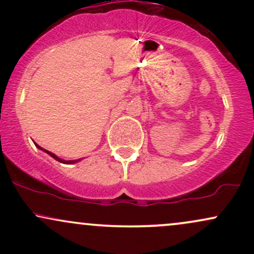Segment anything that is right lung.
Instances as JSON below:
<instances>
[{
	"label": "right lung",
	"mask_w": 254,
	"mask_h": 254,
	"mask_svg": "<svg viewBox=\"0 0 254 254\" xmlns=\"http://www.w3.org/2000/svg\"><path fill=\"white\" fill-rule=\"evenodd\" d=\"M34 144H36V147L38 148V149H40V150L45 151L46 154H49V155H50L51 157H54V159H55V160H57V161L62 162V164H68V165H71V164H76V162L81 161V159H78V160H68V161H66V160H63V159H61V157H58L57 155H55V154H54V153H51V151H49V150L44 149V148L40 147V145H38L37 143H34Z\"/></svg>",
	"instance_id": "add662e5"
}]
</instances>
